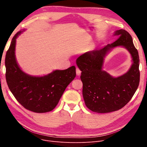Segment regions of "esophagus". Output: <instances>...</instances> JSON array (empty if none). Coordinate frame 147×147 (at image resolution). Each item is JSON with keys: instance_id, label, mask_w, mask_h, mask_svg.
<instances>
[{"instance_id": "1", "label": "esophagus", "mask_w": 147, "mask_h": 147, "mask_svg": "<svg viewBox=\"0 0 147 147\" xmlns=\"http://www.w3.org/2000/svg\"><path fill=\"white\" fill-rule=\"evenodd\" d=\"M81 70H80V69L79 68H78V67H77L76 68V74H77V75H78V76H79L81 74Z\"/></svg>"}]
</instances>
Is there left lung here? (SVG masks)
Wrapping results in <instances>:
<instances>
[{
	"mask_svg": "<svg viewBox=\"0 0 147 147\" xmlns=\"http://www.w3.org/2000/svg\"><path fill=\"white\" fill-rule=\"evenodd\" d=\"M116 40L99 50L84 53L76 63L82 71L83 96L87 107L92 112L105 113L117 111L125 106L134 96L140 82L139 53L131 35L126 30L115 31ZM123 46L130 53L133 64L121 76L113 78L102 70L103 60L113 47Z\"/></svg>",
	"mask_w": 147,
	"mask_h": 147,
	"instance_id": "8db88e82",
	"label": "left lung"
}]
</instances>
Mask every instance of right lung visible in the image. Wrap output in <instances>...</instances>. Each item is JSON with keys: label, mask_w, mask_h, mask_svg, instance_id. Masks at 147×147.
<instances>
[{"label": "right lung", "mask_w": 147, "mask_h": 147, "mask_svg": "<svg viewBox=\"0 0 147 147\" xmlns=\"http://www.w3.org/2000/svg\"><path fill=\"white\" fill-rule=\"evenodd\" d=\"M23 30L12 38L6 53V80L10 91L25 109L35 113L50 112L58 104L65 88L76 76L75 67L56 70L42 77L31 76L24 72L15 57L16 39Z\"/></svg>", "instance_id": "1"}]
</instances>
